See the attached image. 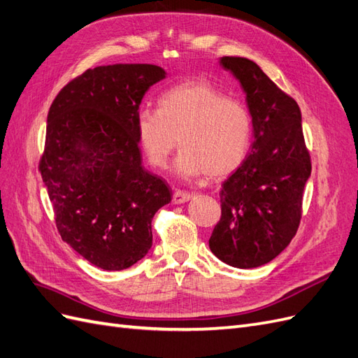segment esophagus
I'll return each mask as SVG.
<instances>
[{
  "mask_svg": "<svg viewBox=\"0 0 358 358\" xmlns=\"http://www.w3.org/2000/svg\"><path fill=\"white\" fill-rule=\"evenodd\" d=\"M191 194L185 192V191H180V189H176L175 192H173V203L176 204H182V203H187L191 200Z\"/></svg>",
  "mask_w": 358,
  "mask_h": 358,
  "instance_id": "1",
  "label": "esophagus"
}]
</instances>
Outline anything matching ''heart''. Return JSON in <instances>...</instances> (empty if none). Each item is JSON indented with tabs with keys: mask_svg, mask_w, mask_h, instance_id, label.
<instances>
[{
	"mask_svg": "<svg viewBox=\"0 0 358 358\" xmlns=\"http://www.w3.org/2000/svg\"><path fill=\"white\" fill-rule=\"evenodd\" d=\"M138 142L149 162L166 167L178 140L175 170L182 178L221 179L242 164L251 137L246 107L201 80L173 86L159 95L158 109L136 117Z\"/></svg>",
	"mask_w": 358,
	"mask_h": 358,
	"instance_id": "1",
	"label": "heart"
}]
</instances>
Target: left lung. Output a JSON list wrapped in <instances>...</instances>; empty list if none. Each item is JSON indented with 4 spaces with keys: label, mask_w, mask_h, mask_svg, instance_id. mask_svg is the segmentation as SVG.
I'll return each instance as SVG.
<instances>
[{
    "label": "left lung",
    "mask_w": 358,
    "mask_h": 358,
    "mask_svg": "<svg viewBox=\"0 0 358 358\" xmlns=\"http://www.w3.org/2000/svg\"><path fill=\"white\" fill-rule=\"evenodd\" d=\"M241 82L252 117V143L242 166L222 183L221 220L210 251L237 268L272 262L296 236L310 155L294 99L248 58L222 57Z\"/></svg>",
    "instance_id": "1"
}]
</instances>
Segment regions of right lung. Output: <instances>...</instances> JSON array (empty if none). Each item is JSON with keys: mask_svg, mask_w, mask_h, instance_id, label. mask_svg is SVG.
<instances>
[{"mask_svg": "<svg viewBox=\"0 0 358 358\" xmlns=\"http://www.w3.org/2000/svg\"><path fill=\"white\" fill-rule=\"evenodd\" d=\"M166 71L152 64L86 70L48 113L38 170L62 241L103 270H124L152 246V220L171 189L142 166L136 117Z\"/></svg>", "mask_w": 358, "mask_h": 358, "instance_id": "add662e5", "label": "right lung"}]
</instances>
